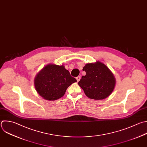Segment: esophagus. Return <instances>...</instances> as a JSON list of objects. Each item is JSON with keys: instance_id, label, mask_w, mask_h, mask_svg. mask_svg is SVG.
<instances>
[{"instance_id": "1", "label": "esophagus", "mask_w": 147, "mask_h": 147, "mask_svg": "<svg viewBox=\"0 0 147 147\" xmlns=\"http://www.w3.org/2000/svg\"><path fill=\"white\" fill-rule=\"evenodd\" d=\"M76 80H77V82H78L79 80H80V76H78V77H76Z\"/></svg>"}]
</instances>
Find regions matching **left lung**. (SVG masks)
Segmentation results:
<instances>
[{
    "mask_svg": "<svg viewBox=\"0 0 147 147\" xmlns=\"http://www.w3.org/2000/svg\"><path fill=\"white\" fill-rule=\"evenodd\" d=\"M83 71L86 72L79 82V86L90 99L102 100L113 91L116 81L113 72L103 63L98 61L85 65Z\"/></svg>",
    "mask_w": 147,
    "mask_h": 147,
    "instance_id": "8db88e82",
    "label": "left lung"
}]
</instances>
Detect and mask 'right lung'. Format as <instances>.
<instances>
[{"label":"right lung","mask_w":147,"mask_h":147,"mask_svg":"<svg viewBox=\"0 0 147 147\" xmlns=\"http://www.w3.org/2000/svg\"><path fill=\"white\" fill-rule=\"evenodd\" d=\"M76 82L64 65L49 64L37 74L34 83L39 95L53 101L64 96L67 88Z\"/></svg>","instance_id":"right-lung-1"}]
</instances>
